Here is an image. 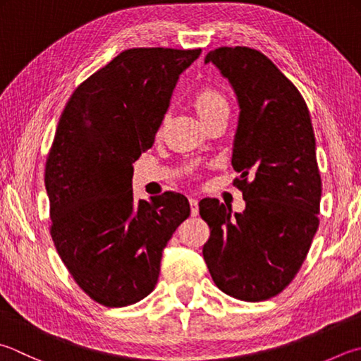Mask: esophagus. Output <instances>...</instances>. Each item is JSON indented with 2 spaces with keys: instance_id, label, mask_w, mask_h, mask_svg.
<instances>
[{
  "instance_id": "1",
  "label": "esophagus",
  "mask_w": 361,
  "mask_h": 361,
  "mask_svg": "<svg viewBox=\"0 0 361 361\" xmlns=\"http://www.w3.org/2000/svg\"><path fill=\"white\" fill-rule=\"evenodd\" d=\"M190 210H192V215L196 216L200 214V206H198V200L196 198H190Z\"/></svg>"
}]
</instances>
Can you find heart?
I'll return each mask as SVG.
<instances>
[{
    "mask_svg": "<svg viewBox=\"0 0 361 361\" xmlns=\"http://www.w3.org/2000/svg\"><path fill=\"white\" fill-rule=\"evenodd\" d=\"M192 104L195 106V111L198 113V116L201 118L202 122H207L209 119L215 118L216 114L229 110L228 102L224 99L223 94L210 86H204L201 90L196 91Z\"/></svg>",
    "mask_w": 361,
    "mask_h": 361,
    "instance_id": "1",
    "label": "heart"
}]
</instances>
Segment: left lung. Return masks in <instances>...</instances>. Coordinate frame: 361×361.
<instances>
[{"mask_svg": "<svg viewBox=\"0 0 361 361\" xmlns=\"http://www.w3.org/2000/svg\"><path fill=\"white\" fill-rule=\"evenodd\" d=\"M239 102L233 168L245 210L201 200L210 228L202 256L224 294L262 302L294 280L319 228L322 182L308 106L261 51L220 47L207 53Z\"/></svg>", "mask_w": 361, "mask_h": 361, "instance_id": "obj_1", "label": "left lung"}]
</instances>
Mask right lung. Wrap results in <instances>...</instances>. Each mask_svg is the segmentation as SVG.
Wrapping results in <instances>:
<instances>
[{
  "label": "right lung",
  "instance_id": "add662e5",
  "mask_svg": "<svg viewBox=\"0 0 361 361\" xmlns=\"http://www.w3.org/2000/svg\"><path fill=\"white\" fill-rule=\"evenodd\" d=\"M201 49H130L73 91L45 165L50 234L92 300L127 307L151 294L163 248L188 219L185 196L133 200V163L151 149L180 73Z\"/></svg>",
  "mask_w": 361,
  "mask_h": 361
}]
</instances>
